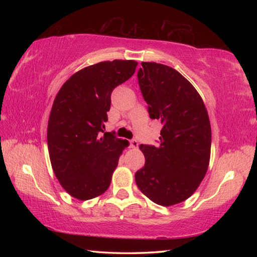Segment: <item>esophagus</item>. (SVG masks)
<instances>
[{
  "mask_svg": "<svg viewBox=\"0 0 257 257\" xmlns=\"http://www.w3.org/2000/svg\"><path fill=\"white\" fill-rule=\"evenodd\" d=\"M130 143V147H132V148H134V149H137L138 148V146H139V143L136 139H132L129 141Z\"/></svg>",
  "mask_w": 257,
  "mask_h": 257,
  "instance_id": "1",
  "label": "esophagus"
}]
</instances>
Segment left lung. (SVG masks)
I'll return each mask as SVG.
<instances>
[{"label":"left lung","instance_id":"obj_1","mask_svg":"<svg viewBox=\"0 0 257 257\" xmlns=\"http://www.w3.org/2000/svg\"><path fill=\"white\" fill-rule=\"evenodd\" d=\"M137 77L151 119H159V146L140 145L145 167L135 174L147 198L169 206L190 198L210 161L211 124L199 92L172 67L141 63Z\"/></svg>","mask_w":257,"mask_h":257}]
</instances>
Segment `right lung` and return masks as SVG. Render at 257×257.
<instances>
[{"label": "right lung", "mask_w": 257, "mask_h": 257, "mask_svg": "<svg viewBox=\"0 0 257 257\" xmlns=\"http://www.w3.org/2000/svg\"><path fill=\"white\" fill-rule=\"evenodd\" d=\"M135 61L101 62L74 74L54 100L48 120L50 159L58 181L79 200L109 188L128 140L105 133L111 92L135 74Z\"/></svg>", "instance_id": "add662e5"}]
</instances>
